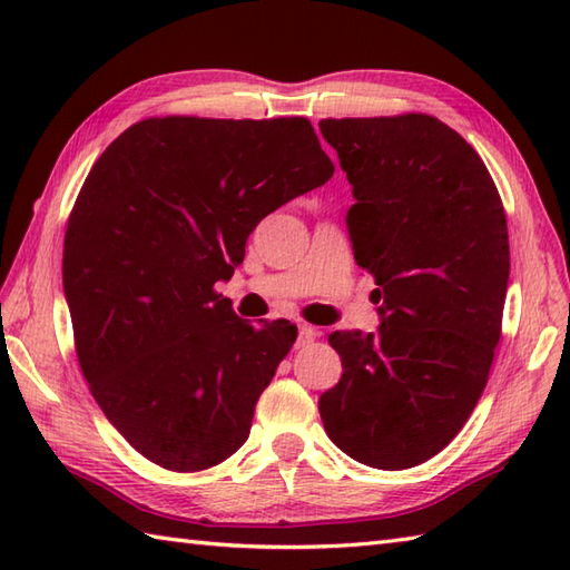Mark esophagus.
<instances>
[{"label": "esophagus", "mask_w": 570, "mask_h": 570, "mask_svg": "<svg viewBox=\"0 0 570 570\" xmlns=\"http://www.w3.org/2000/svg\"><path fill=\"white\" fill-rule=\"evenodd\" d=\"M318 335H321V331H318V328H313V325H301V328H298V341H296V347H306V345H311L313 341H316Z\"/></svg>", "instance_id": "1"}]
</instances>
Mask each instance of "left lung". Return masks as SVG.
Here are the masks:
<instances>
[{
	"label": "left lung",
	"mask_w": 570,
	"mask_h": 570,
	"mask_svg": "<svg viewBox=\"0 0 570 570\" xmlns=\"http://www.w3.org/2000/svg\"><path fill=\"white\" fill-rule=\"evenodd\" d=\"M355 205V262L382 298L377 333H331L343 377L318 402L328 439L370 468L441 453L485 390L510 282L498 186L478 151L421 112L321 119Z\"/></svg>",
	"instance_id": "obj_1"
}]
</instances>
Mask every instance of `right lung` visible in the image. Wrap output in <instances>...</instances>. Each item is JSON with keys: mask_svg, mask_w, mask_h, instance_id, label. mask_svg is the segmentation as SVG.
Instances as JSON below:
<instances>
[{"mask_svg": "<svg viewBox=\"0 0 570 570\" xmlns=\"http://www.w3.org/2000/svg\"><path fill=\"white\" fill-rule=\"evenodd\" d=\"M335 171L306 117H149L90 168L63 245L76 353L127 443L174 472L247 441L254 406L296 341L254 328L215 292L262 217Z\"/></svg>", "mask_w": 570, "mask_h": 570, "instance_id": "right-lung-1", "label": "right lung"}]
</instances>
